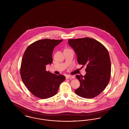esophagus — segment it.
<instances>
[{
  "instance_id": "obj_1",
  "label": "esophagus",
  "mask_w": 129,
  "mask_h": 129,
  "mask_svg": "<svg viewBox=\"0 0 129 129\" xmlns=\"http://www.w3.org/2000/svg\"><path fill=\"white\" fill-rule=\"evenodd\" d=\"M66 79H73V78H74V76H73V75H67L66 76Z\"/></svg>"
}]
</instances>
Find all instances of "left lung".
Instances as JSON below:
<instances>
[{"label":"left lung","mask_w":129,"mask_h":129,"mask_svg":"<svg viewBox=\"0 0 129 129\" xmlns=\"http://www.w3.org/2000/svg\"><path fill=\"white\" fill-rule=\"evenodd\" d=\"M69 45L74 49L77 62L86 66V75H77L80 87L75 90L81 97L91 99L104 91L110 79V58L107 49L97 40L90 38L69 39Z\"/></svg>","instance_id":"obj_1"}]
</instances>
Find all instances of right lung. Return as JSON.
I'll list each match as a JSON object with an SVG mask.
<instances>
[{
    "instance_id": "1",
    "label": "right lung",
    "mask_w": 129,
    "mask_h": 129,
    "mask_svg": "<svg viewBox=\"0 0 129 129\" xmlns=\"http://www.w3.org/2000/svg\"><path fill=\"white\" fill-rule=\"evenodd\" d=\"M63 40L45 39L30 44L25 50L20 68V75L25 86L39 98H50L56 94L66 77L46 71V66L53 62L52 53L55 46Z\"/></svg>"
}]
</instances>
